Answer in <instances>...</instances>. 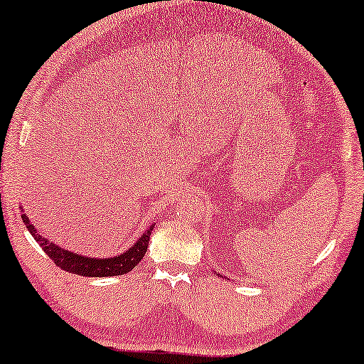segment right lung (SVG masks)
I'll list each match as a JSON object with an SVG mask.
<instances>
[{
	"mask_svg": "<svg viewBox=\"0 0 364 364\" xmlns=\"http://www.w3.org/2000/svg\"><path fill=\"white\" fill-rule=\"evenodd\" d=\"M22 221L26 223L27 229L33 236V239L37 240L38 245L43 249L50 259L55 262V265L60 267L61 270L75 273V275H81V277H117V275H124V273L132 272L135 268L141 259L146 254L148 249V242H149V236L153 228H149L148 231H144V234L139 237L135 245L130 247L119 257H107V259H92V257H85L80 254H73L70 250H65L60 245L50 242L48 239L42 237L41 234L37 232L36 226L29 221V218L26 215H22Z\"/></svg>",
	"mask_w": 364,
	"mask_h": 364,
	"instance_id": "add662e5",
	"label": "right lung"
}]
</instances>
